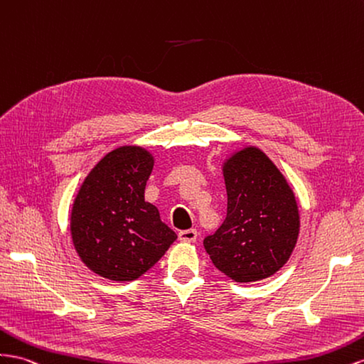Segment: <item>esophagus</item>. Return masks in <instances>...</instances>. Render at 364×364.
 Wrapping results in <instances>:
<instances>
[{
    "label": "esophagus",
    "mask_w": 364,
    "mask_h": 364,
    "mask_svg": "<svg viewBox=\"0 0 364 364\" xmlns=\"http://www.w3.org/2000/svg\"><path fill=\"white\" fill-rule=\"evenodd\" d=\"M179 239L182 242H188V243H193L196 242V239H198V231H196L194 228L191 230H183L179 232Z\"/></svg>",
    "instance_id": "obj_1"
}]
</instances>
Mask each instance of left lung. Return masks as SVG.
Returning <instances> with one entry per match:
<instances>
[{
  "mask_svg": "<svg viewBox=\"0 0 364 364\" xmlns=\"http://www.w3.org/2000/svg\"><path fill=\"white\" fill-rule=\"evenodd\" d=\"M227 218L206 235L214 267L235 282L263 280L288 262L300 218L294 193L268 156L248 146L225 162Z\"/></svg>",
  "mask_w": 364,
  "mask_h": 364,
  "instance_id": "8db88e82",
  "label": "left lung"
}]
</instances>
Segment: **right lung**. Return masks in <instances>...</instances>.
I'll return each mask as SVG.
<instances>
[{"label":"right lung","instance_id":"right-lung-1","mask_svg":"<svg viewBox=\"0 0 364 364\" xmlns=\"http://www.w3.org/2000/svg\"><path fill=\"white\" fill-rule=\"evenodd\" d=\"M153 164L141 146H121L97 162L76 196L70 218L75 250L101 277H141L178 239L144 199Z\"/></svg>","mask_w":364,"mask_h":364}]
</instances>
